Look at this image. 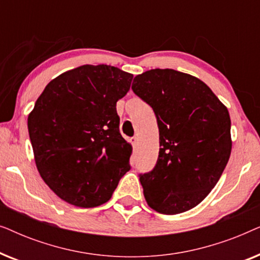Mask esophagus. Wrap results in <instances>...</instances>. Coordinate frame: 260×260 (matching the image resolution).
Listing matches in <instances>:
<instances>
[{
    "instance_id": "1",
    "label": "esophagus",
    "mask_w": 260,
    "mask_h": 260,
    "mask_svg": "<svg viewBox=\"0 0 260 260\" xmlns=\"http://www.w3.org/2000/svg\"><path fill=\"white\" fill-rule=\"evenodd\" d=\"M130 142H131V144H133V147L136 148L137 144H138V138L137 137H131Z\"/></svg>"
}]
</instances>
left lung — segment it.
Here are the masks:
<instances>
[{
    "mask_svg": "<svg viewBox=\"0 0 260 260\" xmlns=\"http://www.w3.org/2000/svg\"><path fill=\"white\" fill-rule=\"evenodd\" d=\"M134 93L154 110L159 151L152 170L140 174L144 198L167 215L198 206L229 162V110L198 78L175 70H150L135 77Z\"/></svg>",
    "mask_w": 260,
    "mask_h": 260,
    "instance_id": "obj_1",
    "label": "left lung"
}]
</instances>
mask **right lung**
I'll list each match as a JSON object with an SVG mask.
<instances>
[{
	"mask_svg": "<svg viewBox=\"0 0 260 260\" xmlns=\"http://www.w3.org/2000/svg\"><path fill=\"white\" fill-rule=\"evenodd\" d=\"M131 80L117 67L84 65L60 74L38 98L28 116L35 163L63 201L105 204L130 170L133 149L119 133L116 104Z\"/></svg>",
	"mask_w": 260,
	"mask_h": 260,
	"instance_id": "right-lung-1",
	"label": "right lung"
}]
</instances>
